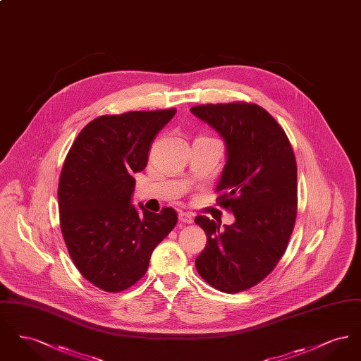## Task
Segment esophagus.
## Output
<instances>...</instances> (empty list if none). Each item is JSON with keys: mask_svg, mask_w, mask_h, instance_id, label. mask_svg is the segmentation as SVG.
I'll return each mask as SVG.
<instances>
[{"mask_svg": "<svg viewBox=\"0 0 361 361\" xmlns=\"http://www.w3.org/2000/svg\"><path fill=\"white\" fill-rule=\"evenodd\" d=\"M178 219H180V222H183V224H192L193 222V216H192V214H189V212H180L178 214Z\"/></svg>", "mask_w": 361, "mask_h": 361, "instance_id": "34e87169", "label": "esophagus"}]
</instances>
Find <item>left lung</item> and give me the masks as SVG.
<instances>
[{"instance_id":"8db88e82","label":"left lung","mask_w":361,"mask_h":361,"mask_svg":"<svg viewBox=\"0 0 361 361\" xmlns=\"http://www.w3.org/2000/svg\"><path fill=\"white\" fill-rule=\"evenodd\" d=\"M190 112L224 137L218 203L235 216L224 228L195 218L207 235L196 269L219 291H245L269 275L287 249L298 209L295 154L284 130L257 104H206Z\"/></svg>"}]
</instances>
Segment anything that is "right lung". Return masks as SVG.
Here are the masks:
<instances>
[{"mask_svg":"<svg viewBox=\"0 0 361 361\" xmlns=\"http://www.w3.org/2000/svg\"><path fill=\"white\" fill-rule=\"evenodd\" d=\"M176 109L104 115L87 123L66 155L58 185L59 221L80 274L106 292L134 286L149 268L155 246L177 224L131 204L134 174L142 172L157 134Z\"/></svg>","mask_w":361,"mask_h":361,"instance_id":"right-lung-1","label":"right lung"}]
</instances>
